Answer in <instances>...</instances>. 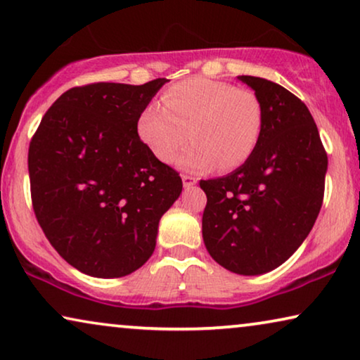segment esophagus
<instances>
[{
	"mask_svg": "<svg viewBox=\"0 0 360 360\" xmlns=\"http://www.w3.org/2000/svg\"><path fill=\"white\" fill-rule=\"evenodd\" d=\"M181 180H184L185 188H190V186L196 185V181H198L195 179V176H191V175H181Z\"/></svg>",
	"mask_w": 360,
	"mask_h": 360,
	"instance_id": "obj_1",
	"label": "esophagus"
}]
</instances>
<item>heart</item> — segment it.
I'll return each instance as SVG.
<instances>
[{
	"mask_svg": "<svg viewBox=\"0 0 360 360\" xmlns=\"http://www.w3.org/2000/svg\"><path fill=\"white\" fill-rule=\"evenodd\" d=\"M160 105L149 103L137 116L136 131L152 155L170 164L180 157L184 169L228 172L244 165L257 149L265 111L254 91L233 83L193 77L167 88Z\"/></svg>",
	"mask_w": 360,
	"mask_h": 360,
	"instance_id": "b5f03b06",
	"label": "heart"
}]
</instances>
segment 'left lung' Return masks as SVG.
I'll use <instances>...</instances> for the list:
<instances>
[{"instance_id":"left-lung-1","label":"left lung","mask_w":360,"mask_h":360,"mask_svg":"<svg viewBox=\"0 0 360 360\" xmlns=\"http://www.w3.org/2000/svg\"><path fill=\"white\" fill-rule=\"evenodd\" d=\"M265 111L252 157L221 179L201 180L203 239L211 257L240 275L282 265L311 231L324 196L328 154L304 103L265 78L243 75Z\"/></svg>"}]
</instances>
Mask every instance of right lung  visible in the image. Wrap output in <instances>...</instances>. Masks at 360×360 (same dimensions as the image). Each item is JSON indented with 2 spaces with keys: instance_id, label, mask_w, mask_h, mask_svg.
Instances as JSON below:
<instances>
[{
  "instance_id": "obj_1",
  "label": "right lung",
  "mask_w": 360,
  "mask_h": 360,
  "mask_svg": "<svg viewBox=\"0 0 360 360\" xmlns=\"http://www.w3.org/2000/svg\"><path fill=\"white\" fill-rule=\"evenodd\" d=\"M167 82L70 88L29 144L37 223L60 257L91 277L117 278L142 267L162 214L181 193L179 172L155 159L136 131L142 108Z\"/></svg>"
}]
</instances>
